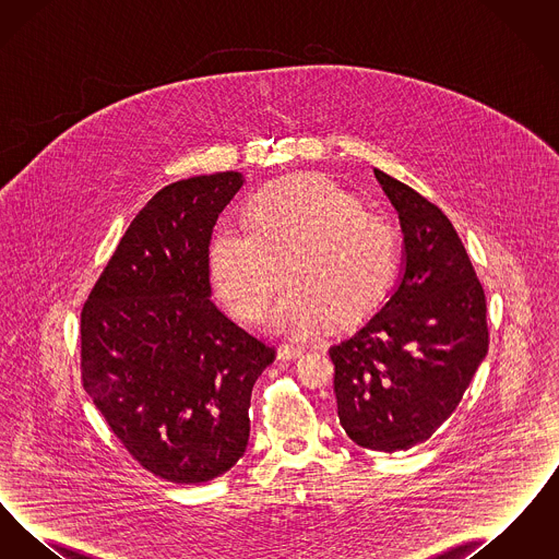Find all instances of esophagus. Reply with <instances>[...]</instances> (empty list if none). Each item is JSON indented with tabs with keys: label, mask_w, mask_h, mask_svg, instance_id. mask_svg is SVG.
I'll return each mask as SVG.
<instances>
[{
	"label": "esophagus",
	"mask_w": 559,
	"mask_h": 559,
	"mask_svg": "<svg viewBox=\"0 0 559 559\" xmlns=\"http://www.w3.org/2000/svg\"><path fill=\"white\" fill-rule=\"evenodd\" d=\"M306 354V347L304 346H289V344H283V346H278V358H283V360H289V358H299V356H304Z\"/></svg>",
	"instance_id": "34e87169"
}]
</instances>
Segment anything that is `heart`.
<instances>
[{
	"label": "heart",
	"mask_w": 559,
	"mask_h": 559,
	"mask_svg": "<svg viewBox=\"0 0 559 559\" xmlns=\"http://www.w3.org/2000/svg\"><path fill=\"white\" fill-rule=\"evenodd\" d=\"M245 226H217L207 249L213 292L245 324L266 319L281 267L287 289L272 326L295 337L331 317L340 324L369 317L394 285L396 228L324 176L260 188L245 203Z\"/></svg>",
	"instance_id": "1"
}]
</instances>
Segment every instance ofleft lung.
<instances>
[{"mask_svg":"<svg viewBox=\"0 0 559 559\" xmlns=\"http://www.w3.org/2000/svg\"><path fill=\"white\" fill-rule=\"evenodd\" d=\"M399 212L402 278L390 299L329 347L340 424L362 449L408 451L442 426L488 352L486 297L451 219L374 169Z\"/></svg>","mask_w":559,"mask_h":559,"instance_id":"1","label":"left lung"}]
</instances>
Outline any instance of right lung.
Segmentation results:
<instances>
[{
  "mask_svg": "<svg viewBox=\"0 0 559 559\" xmlns=\"http://www.w3.org/2000/svg\"><path fill=\"white\" fill-rule=\"evenodd\" d=\"M239 171L160 188L133 217L81 310V381L133 459L174 484L228 472L274 347L212 299L207 249Z\"/></svg>",
  "mask_w": 559,
  "mask_h": 559,
  "instance_id": "add662e5",
  "label": "right lung"
}]
</instances>
